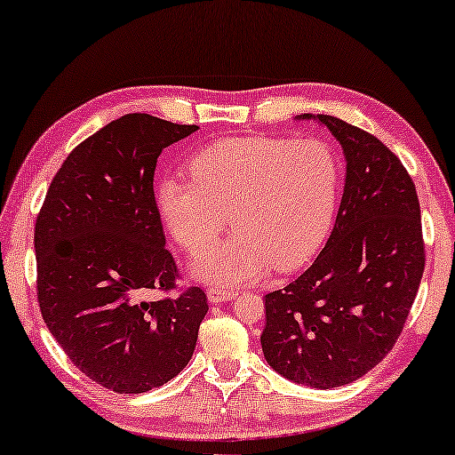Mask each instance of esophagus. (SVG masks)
<instances>
[{"mask_svg":"<svg viewBox=\"0 0 455 455\" xmlns=\"http://www.w3.org/2000/svg\"><path fill=\"white\" fill-rule=\"evenodd\" d=\"M235 298L234 290H223V288H210L207 290V300L212 304H221V302H228Z\"/></svg>","mask_w":455,"mask_h":455,"instance_id":"34e87169","label":"esophagus"}]
</instances>
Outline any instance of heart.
<instances>
[{
    "instance_id": "obj_1",
    "label": "heart",
    "mask_w": 455,
    "mask_h": 455,
    "mask_svg": "<svg viewBox=\"0 0 455 455\" xmlns=\"http://www.w3.org/2000/svg\"><path fill=\"white\" fill-rule=\"evenodd\" d=\"M189 175L163 179L157 210L189 251L215 240L229 213L235 234L191 259L193 276L215 286L307 262L329 232L340 181L337 155L320 139L220 140L193 155Z\"/></svg>"
}]
</instances>
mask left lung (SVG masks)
Listing matches in <instances>:
<instances>
[{"label":"left lung","instance_id":"8db88e82","mask_svg":"<svg viewBox=\"0 0 455 455\" xmlns=\"http://www.w3.org/2000/svg\"><path fill=\"white\" fill-rule=\"evenodd\" d=\"M315 118L345 153L347 177L329 242L307 272L266 294L259 340L288 381L331 389L356 381L395 345L426 267L411 177L371 132Z\"/></svg>","mask_w":455,"mask_h":455}]
</instances>
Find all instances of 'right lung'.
Listing matches in <instances>:
<instances>
[{
  "mask_svg": "<svg viewBox=\"0 0 455 455\" xmlns=\"http://www.w3.org/2000/svg\"><path fill=\"white\" fill-rule=\"evenodd\" d=\"M197 129L145 113L108 123L66 157L36 220L44 323L82 373L115 393H147L181 373L210 310L197 286L145 300L179 278L155 167Z\"/></svg>",
  "mask_w": 455,
  "mask_h": 455,
  "instance_id": "right-lung-1",
  "label": "right lung"
}]
</instances>
